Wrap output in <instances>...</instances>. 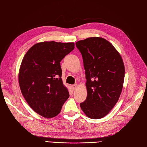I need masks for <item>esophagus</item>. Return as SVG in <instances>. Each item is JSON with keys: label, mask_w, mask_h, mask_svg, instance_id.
Masks as SVG:
<instances>
[{"label": "esophagus", "mask_w": 147, "mask_h": 147, "mask_svg": "<svg viewBox=\"0 0 147 147\" xmlns=\"http://www.w3.org/2000/svg\"><path fill=\"white\" fill-rule=\"evenodd\" d=\"M78 87V85L77 84H74L73 85H72V90H75L77 89V88Z\"/></svg>", "instance_id": "34e87169"}]
</instances>
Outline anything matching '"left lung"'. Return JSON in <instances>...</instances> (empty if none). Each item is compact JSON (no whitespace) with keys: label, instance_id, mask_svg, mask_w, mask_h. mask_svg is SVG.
<instances>
[{"label":"left lung","instance_id":"8db88e82","mask_svg":"<svg viewBox=\"0 0 147 147\" xmlns=\"http://www.w3.org/2000/svg\"><path fill=\"white\" fill-rule=\"evenodd\" d=\"M81 53L85 70L87 97L80 104L91 119L107 115L121 93L124 65L115 47L101 37H90L75 43Z\"/></svg>","mask_w":147,"mask_h":147}]
</instances>
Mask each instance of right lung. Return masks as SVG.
<instances>
[{
	"mask_svg": "<svg viewBox=\"0 0 147 147\" xmlns=\"http://www.w3.org/2000/svg\"><path fill=\"white\" fill-rule=\"evenodd\" d=\"M74 48L73 42L38 43L22 61L18 75L21 92L30 108L43 117L57 116L69 98L60 62Z\"/></svg>",
	"mask_w": 147,
	"mask_h": 147,
	"instance_id": "right-lung-1",
	"label": "right lung"
}]
</instances>
